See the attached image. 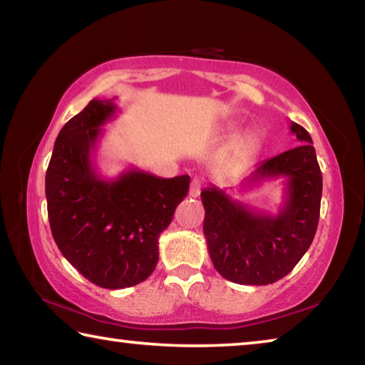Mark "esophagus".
I'll list each match as a JSON object with an SVG mask.
<instances>
[{"label":"esophagus","instance_id":"1","mask_svg":"<svg viewBox=\"0 0 365 365\" xmlns=\"http://www.w3.org/2000/svg\"><path fill=\"white\" fill-rule=\"evenodd\" d=\"M200 193H201V180L200 178H193L192 183H190L188 195L192 196V198H198Z\"/></svg>","mask_w":365,"mask_h":365}]
</instances>
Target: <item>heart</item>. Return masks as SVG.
I'll use <instances>...</instances> for the list:
<instances>
[{"mask_svg": "<svg viewBox=\"0 0 365 365\" xmlns=\"http://www.w3.org/2000/svg\"><path fill=\"white\" fill-rule=\"evenodd\" d=\"M258 146V138L252 133H247L244 136H239L237 140L232 143L229 151V160L230 162H242L245 160L248 155H252L255 153V149Z\"/></svg>", "mask_w": 365, "mask_h": 365, "instance_id": "heart-1", "label": "heart"}]
</instances>
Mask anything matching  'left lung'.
Here are the masks:
<instances>
[{"mask_svg":"<svg viewBox=\"0 0 365 365\" xmlns=\"http://www.w3.org/2000/svg\"><path fill=\"white\" fill-rule=\"evenodd\" d=\"M302 143L255 167L242 185L286 178L284 205L277 214L250 210L211 185L201 192L203 232L214 268L225 279L247 286L273 284L291 273L314 240L322 201V172L312 138L291 121Z\"/></svg>","mask_w":365,"mask_h":365,"instance_id":"left-lung-1","label":"left lung"}]
</instances>
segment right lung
Segmentation results:
<instances>
[{
    "label": "right lung",
    "mask_w": 365,
    "mask_h": 365,
    "mask_svg": "<svg viewBox=\"0 0 365 365\" xmlns=\"http://www.w3.org/2000/svg\"><path fill=\"white\" fill-rule=\"evenodd\" d=\"M110 99H92L58 133L45 195L58 248L86 279L103 289L148 279L159 259V235L188 195L190 177L160 178L130 169L102 178L92 162L102 126L115 117Z\"/></svg>",
    "instance_id": "obj_1"
}]
</instances>
